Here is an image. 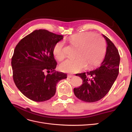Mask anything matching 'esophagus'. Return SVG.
I'll return each mask as SVG.
<instances>
[{"label": "esophagus", "instance_id": "esophagus-1", "mask_svg": "<svg viewBox=\"0 0 132 132\" xmlns=\"http://www.w3.org/2000/svg\"><path fill=\"white\" fill-rule=\"evenodd\" d=\"M73 77H74L73 75H70V74L68 75V78H72Z\"/></svg>", "mask_w": 132, "mask_h": 132}]
</instances>
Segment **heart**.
Segmentation results:
<instances>
[{
    "label": "heart",
    "mask_w": 132,
    "mask_h": 132,
    "mask_svg": "<svg viewBox=\"0 0 132 132\" xmlns=\"http://www.w3.org/2000/svg\"><path fill=\"white\" fill-rule=\"evenodd\" d=\"M68 40L71 45L78 47L75 59H67L59 65V68L64 72L77 73L85 67L91 68L98 65L105 57L106 47L103 38L90 32H82L70 36ZM64 42H57L53 48V53L58 61L65 57Z\"/></svg>",
    "instance_id": "1"
}]
</instances>
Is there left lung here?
Here are the masks:
<instances>
[{"mask_svg":"<svg viewBox=\"0 0 132 132\" xmlns=\"http://www.w3.org/2000/svg\"><path fill=\"white\" fill-rule=\"evenodd\" d=\"M107 42L106 53L100 67L86 73L77 74L82 84L74 89L76 97L86 102H96L109 93L119 73L120 55L114 44L103 35Z\"/></svg>","mask_w":132,"mask_h":132,"instance_id":"obj_1","label":"left lung"}]
</instances>
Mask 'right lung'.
Masks as SVG:
<instances>
[{
  "mask_svg": "<svg viewBox=\"0 0 132 132\" xmlns=\"http://www.w3.org/2000/svg\"><path fill=\"white\" fill-rule=\"evenodd\" d=\"M63 38L46 30H36L15 47L11 58L13 80L28 98L36 102L48 100L55 95L57 82L67 78V74L54 70L57 63L53 48Z\"/></svg>",
  "mask_w": 132,
  "mask_h": 132,
  "instance_id": "add662e5",
  "label": "right lung"
}]
</instances>
